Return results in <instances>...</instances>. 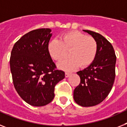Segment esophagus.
<instances>
[{
	"mask_svg": "<svg viewBox=\"0 0 127 127\" xmlns=\"http://www.w3.org/2000/svg\"><path fill=\"white\" fill-rule=\"evenodd\" d=\"M70 75H71V74H70L69 73H67V72H66L65 74V76L66 78H67V77H69V76Z\"/></svg>",
	"mask_w": 127,
	"mask_h": 127,
	"instance_id": "esophagus-1",
	"label": "esophagus"
}]
</instances>
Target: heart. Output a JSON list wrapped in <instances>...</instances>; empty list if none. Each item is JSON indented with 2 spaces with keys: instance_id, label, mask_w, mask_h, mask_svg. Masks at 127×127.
Here are the masks:
<instances>
[{
  "instance_id": "obj_1",
  "label": "heart",
  "mask_w": 127,
  "mask_h": 127,
  "mask_svg": "<svg viewBox=\"0 0 127 127\" xmlns=\"http://www.w3.org/2000/svg\"><path fill=\"white\" fill-rule=\"evenodd\" d=\"M47 51L52 59L59 61L69 51L68 59L58 64V67L66 71H71L80 65L86 67L94 61L97 52V43L92 36L73 31L62 35L59 40L52 39L47 45Z\"/></svg>"
}]
</instances>
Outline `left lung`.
Wrapping results in <instances>:
<instances>
[{
    "mask_svg": "<svg viewBox=\"0 0 127 127\" xmlns=\"http://www.w3.org/2000/svg\"><path fill=\"white\" fill-rule=\"evenodd\" d=\"M95 39L97 52L94 61L77 72L80 83L74 90L73 98L78 105L94 106L103 101L110 92L115 80L116 56L110 43L99 33L83 30Z\"/></svg>",
    "mask_w": 127,
    "mask_h": 127,
    "instance_id": "obj_1",
    "label": "left lung"
}]
</instances>
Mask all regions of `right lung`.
Returning <instances> with one entry per match:
<instances>
[{
  "label": "right lung",
  "instance_id": "right-lung-1",
  "mask_svg": "<svg viewBox=\"0 0 127 127\" xmlns=\"http://www.w3.org/2000/svg\"><path fill=\"white\" fill-rule=\"evenodd\" d=\"M51 29L40 28L26 33L15 43L10 57V70L17 92L33 106L47 105L54 97V87L65 78L56 70L47 51Z\"/></svg>",
  "mask_w": 127,
  "mask_h": 127
}]
</instances>
